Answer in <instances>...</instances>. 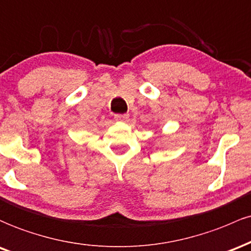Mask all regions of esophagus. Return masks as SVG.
<instances>
[{"instance_id":"34e87169","label":"esophagus","mask_w":251,"mask_h":251,"mask_svg":"<svg viewBox=\"0 0 251 251\" xmlns=\"http://www.w3.org/2000/svg\"><path fill=\"white\" fill-rule=\"evenodd\" d=\"M128 118H129V115H126V114L115 115V120H116V121H126Z\"/></svg>"}]
</instances>
